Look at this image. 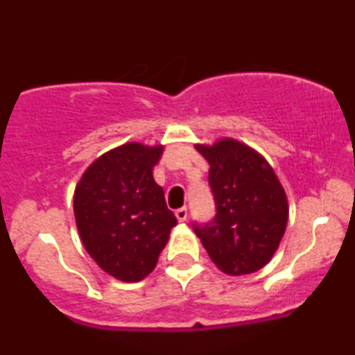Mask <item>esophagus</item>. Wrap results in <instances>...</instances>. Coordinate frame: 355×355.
<instances>
[{"label": "esophagus", "instance_id": "1", "mask_svg": "<svg viewBox=\"0 0 355 355\" xmlns=\"http://www.w3.org/2000/svg\"><path fill=\"white\" fill-rule=\"evenodd\" d=\"M175 217H177L178 222H185L187 217H189V210H187L185 207H182V209L175 210Z\"/></svg>", "mask_w": 355, "mask_h": 355}]
</instances>
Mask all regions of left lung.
<instances>
[{
    "label": "left lung",
    "instance_id": "8db88e82",
    "mask_svg": "<svg viewBox=\"0 0 355 355\" xmlns=\"http://www.w3.org/2000/svg\"><path fill=\"white\" fill-rule=\"evenodd\" d=\"M195 148L209 162V183L217 214L195 223L211 262L229 275L260 270L279 248L288 220L282 183L268 162L234 138Z\"/></svg>",
    "mask_w": 355,
    "mask_h": 355
}]
</instances>
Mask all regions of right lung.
Wrapping results in <instances>:
<instances>
[{"label":"right lung","mask_w":355,"mask_h":355,"mask_svg":"<svg viewBox=\"0 0 355 355\" xmlns=\"http://www.w3.org/2000/svg\"><path fill=\"white\" fill-rule=\"evenodd\" d=\"M164 145L137 141L110 150L81 175L73 210L92 259L121 282H138L153 270L177 225L155 182Z\"/></svg>","instance_id":"obj_1"}]
</instances>
